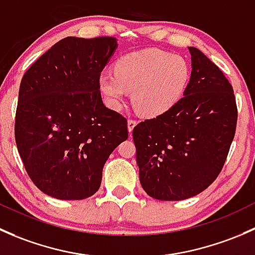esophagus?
I'll use <instances>...</instances> for the list:
<instances>
[{
    "label": "esophagus",
    "mask_w": 255,
    "mask_h": 255,
    "mask_svg": "<svg viewBox=\"0 0 255 255\" xmlns=\"http://www.w3.org/2000/svg\"><path fill=\"white\" fill-rule=\"evenodd\" d=\"M136 124H137V122H136L135 119H128V132H132V130H133V128L136 127Z\"/></svg>",
    "instance_id": "1"
}]
</instances>
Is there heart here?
<instances>
[{
  "label": "heart",
  "instance_id": "b5f03b06",
  "mask_svg": "<svg viewBox=\"0 0 255 255\" xmlns=\"http://www.w3.org/2000/svg\"><path fill=\"white\" fill-rule=\"evenodd\" d=\"M190 69L179 55L157 49L128 52L99 77V87L112 108L119 109L132 93L135 108L145 117H157L179 102L188 87Z\"/></svg>",
  "mask_w": 255,
  "mask_h": 255
}]
</instances>
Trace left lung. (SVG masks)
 Returning a JSON list of instances; mask_svg holds the SVG:
<instances>
[{"instance_id":"obj_1","label":"left lung","mask_w":255,"mask_h":255,"mask_svg":"<svg viewBox=\"0 0 255 255\" xmlns=\"http://www.w3.org/2000/svg\"><path fill=\"white\" fill-rule=\"evenodd\" d=\"M189 51L193 70L184 96L132 130L140 183L157 200H184L211 185L237 127V104L224 72L199 49Z\"/></svg>"}]
</instances>
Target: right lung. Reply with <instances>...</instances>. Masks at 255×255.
<instances>
[{"label": "right lung", "mask_w": 255, "mask_h": 255, "mask_svg": "<svg viewBox=\"0 0 255 255\" xmlns=\"http://www.w3.org/2000/svg\"><path fill=\"white\" fill-rule=\"evenodd\" d=\"M117 46L113 36H67L23 76L15 143L31 182L46 195H93L110 153L128 138L127 119L104 106L99 91L101 73Z\"/></svg>", "instance_id": "obj_1"}]
</instances>
